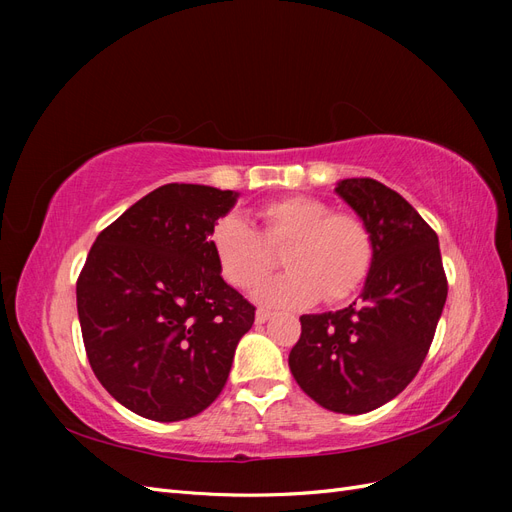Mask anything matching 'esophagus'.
I'll list each match as a JSON object with an SVG mask.
<instances>
[{
  "mask_svg": "<svg viewBox=\"0 0 512 512\" xmlns=\"http://www.w3.org/2000/svg\"><path fill=\"white\" fill-rule=\"evenodd\" d=\"M273 316V312H269V309H256V324H265L269 318Z\"/></svg>",
  "mask_w": 512,
  "mask_h": 512,
  "instance_id": "obj_1",
  "label": "esophagus"
}]
</instances>
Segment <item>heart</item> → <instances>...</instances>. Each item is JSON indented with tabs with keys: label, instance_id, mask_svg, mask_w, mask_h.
Instances as JSON below:
<instances>
[{
	"label": "heart",
	"instance_id": "1",
	"mask_svg": "<svg viewBox=\"0 0 512 512\" xmlns=\"http://www.w3.org/2000/svg\"><path fill=\"white\" fill-rule=\"evenodd\" d=\"M260 235L237 215L211 230V250L224 280L239 290L254 288L271 269V252L288 247V273L267 280L256 301L305 307L320 299L344 301L361 288L374 262V237L354 213L333 211L314 196L277 198L258 209Z\"/></svg>",
	"mask_w": 512,
	"mask_h": 512
}]
</instances>
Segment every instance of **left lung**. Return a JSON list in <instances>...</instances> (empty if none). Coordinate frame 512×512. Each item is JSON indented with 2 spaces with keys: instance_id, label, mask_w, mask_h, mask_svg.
Returning a JSON list of instances; mask_svg holds the SVG:
<instances>
[{
  "instance_id": "left-lung-1",
  "label": "left lung",
  "mask_w": 512,
  "mask_h": 512,
  "mask_svg": "<svg viewBox=\"0 0 512 512\" xmlns=\"http://www.w3.org/2000/svg\"><path fill=\"white\" fill-rule=\"evenodd\" d=\"M335 192L374 237L361 301L301 316L290 350L294 380L316 404L365 414L414 380L433 342L448 284L438 235L404 196L376 179H344Z\"/></svg>"
}]
</instances>
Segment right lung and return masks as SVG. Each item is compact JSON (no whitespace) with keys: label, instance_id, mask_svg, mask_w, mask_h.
I'll return each mask as SVG.
<instances>
[{"label":"right lung","instance_id":"right-lung-1","mask_svg":"<svg viewBox=\"0 0 512 512\" xmlns=\"http://www.w3.org/2000/svg\"><path fill=\"white\" fill-rule=\"evenodd\" d=\"M237 192L166 183L106 226L76 282L91 369L121 406L151 421L209 408L256 307L228 286L211 230Z\"/></svg>","mask_w":512,"mask_h":512}]
</instances>
